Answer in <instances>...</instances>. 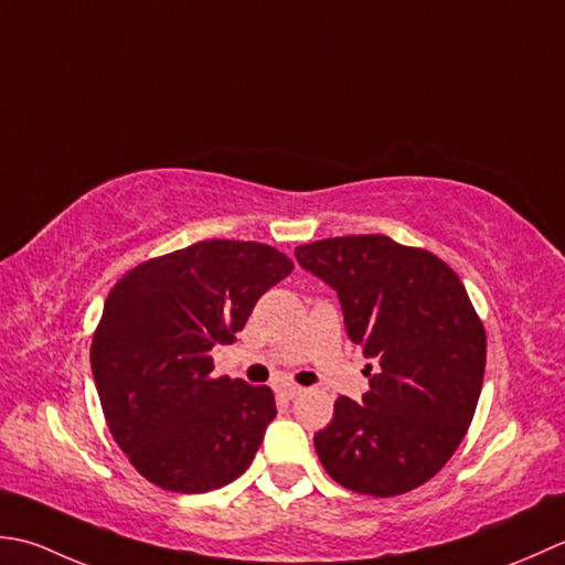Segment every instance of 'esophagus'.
<instances>
[{
  "label": "esophagus",
  "mask_w": 565,
  "mask_h": 565,
  "mask_svg": "<svg viewBox=\"0 0 565 565\" xmlns=\"http://www.w3.org/2000/svg\"><path fill=\"white\" fill-rule=\"evenodd\" d=\"M278 393L285 397V399H295V397H299L305 393V387H299V385H295V383H282L280 387H278Z\"/></svg>",
  "instance_id": "esophagus-1"
}]
</instances>
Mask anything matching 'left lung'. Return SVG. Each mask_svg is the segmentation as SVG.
Here are the masks:
<instances>
[{"label":"left lung","mask_w":565,"mask_h":565,"mask_svg":"<svg viewBox=\"0 0 565 565\" xmlns=\"http://www.w3.org/2000/svg\"><path fill=\"white\" fill-rule=\"evenodd\" d=\"M295 258L337 290L349 339L375 361L363 402L339 397L315 434L321 466L375 498L424 486L463 441L486 373V329L463 282L383 234L315 241Z\"/></svg>","instance_id":"left-lung-1"}]
</instances>
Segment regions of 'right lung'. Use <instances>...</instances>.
Segmentation results:
<instances>
[{
  "label": "right lung",
  "instance_id": "obj_1",
  "mask_svg": "<svg viewBox=\"0 0 565 565\" xmlns=\"http://www.w3.org/2000/svg\"><path fill=\"white\" fill-rule=\"evenodd\" d=\"M256 241H200L151 258L111 287L89 363L107 427L131 466L170 492H210L250 466L275 419L268 385L214 377L253 307L292 273Z\"/></svg>",
  "mask_w": 565,
  "mask_h": 565
}]
</instances>
